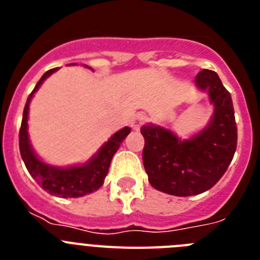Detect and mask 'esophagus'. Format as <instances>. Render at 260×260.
Listing matches in <instances>:
<instances>
[{
	"instance_id": "esophagus-1",
	"label": "esophagus",
	"mask_w": 260,
	"mask_h": 260,
	"mask_svg": "<svg viewBox=\"0 0 260 260\" xmlns=\"http://www.w3.org/2000/svg\"><path fill=\"white\" fill-rule=\"evenodd\" d=\"M144 122H146V116L142 113H138L137 116L133 117L132 122L130 123H132V127L134 128V130H139V128H141V126L143 125Z\"/></svg>"
}]
</instances>
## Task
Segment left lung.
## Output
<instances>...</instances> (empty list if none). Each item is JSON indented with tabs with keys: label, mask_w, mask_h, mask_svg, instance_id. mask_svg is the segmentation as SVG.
Segmentation results:
<instances>
[{
	"label": "left lung",
	"mask_w": 260,
	"mask_h": 260,
	"mask_svg": "<svg viewBox=\"0 0 260 260\" xmlns=\"http://www.w3.org/2000/svg\"><path fill=\"white\" fill-rule=\"evenodd\" d=\"M195 83L210 93L215 114L206 130L180 141L158 126L141 128L144 137L143 165L156 190L176 197L207 191L224 176L237 148V123L229 91L215 71L203 69Z\"/></svg>",
	"instance_id": "8db88e82"
}]
</instances>
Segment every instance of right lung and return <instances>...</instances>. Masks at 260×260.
I'll return each mask as SVG.
<instances>
[{
    "mask_svg": "<svg viewBox=\"0 0 260 260\" xmlns=\"http://www.w3.org/2000/svg\"><path fill=\"white\" fill-rule=\"evenodd\" d=\"M57 70V68L50 69L45 73L41 79L39 80L34 91L29 93L27 103L23 110V118L20 123L19 130V151L23 161L26 164L27 171L29 172L34 180L41 186V189L56 197L62 198H77V197H83L86 194L96 191L99 187H102L104 183L105 176L109 171V165L112 161L114 153L119 148L121 143L126 137L130 134L132 128L123 127L122 130L117 132L109 141L103 146V148L99 151L98 155L88 162L82 167L73 168H53L49 165L41 162L36 155L32 151L28 142V135H27V118H28V105L31 102V98L34 92L38 91L43 80L47 79L52 73Z\"/></svg>",
    "mask_w": 260,
    "mask_h": 260,
    "instance_id": "add662e5",
    "label": "right lung"
}]
</instances>
